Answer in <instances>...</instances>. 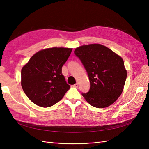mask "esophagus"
I'll return each mask as SVG.
<instances>
[{"label":"esophagus","mask_w":149,"mask_h":149,"mask_svg":"<svg viewBox=\"0 0 149 149\" xmlns=\"http://www.w3.org/2000/svg\"><path fill=\"white\" fill-rule=\"evenodd\" d=\"M78 84H78V83H76L75 84H74V85L73 86L74 88H77L78 87Z\"/></svg>","instance_id":"1"}]
</instances>
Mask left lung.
Instances as JSON below:
<instances>
[{
    "mask_svg": "<svg viewBox=\"0 0 149 149\" xmlns=\"http://www.w3.org/2000/svg\"><path fill=\"white\" fill-rule=\"evenodd\" d=\"M74 53L86 70L90 81L89 91L82 93L86 101L97 108L113 104L123 93L127 78L123 58L96 43L76 48Z\"/></svg>",
    "mask_w": 149,
    "mask_h": 149,
    "instance_id": "1",
    "label": "left lung"
}]
</instances>
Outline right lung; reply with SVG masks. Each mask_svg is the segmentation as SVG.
I'll return each mask as SVG.
<instances>
[{"label": "right lung", "mask_w": 149, "mask_h": 149, "mask_svg": "<svg viewBox=\"0 0 149 149\" xmlns=\"http://www.w3.org/2000/svg\"><path fill=\"white\" fill-rule=\"evenodd\" d=\"M72 48H49L36 53L21 71V85L36 105L50 107L59 102L70 88L62 74V66Z\"/></svg>", "instance_id": "add662e5"}]
</instances>
